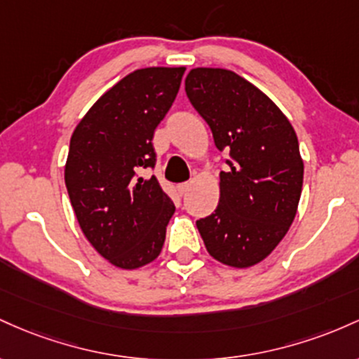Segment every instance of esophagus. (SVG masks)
Here are the masks:
<instances>
[{"label":"esophagus","mask_w":359,"mask_h":359,"mask_svg":"<svg viewBox=\"0 0 359 359\" xmlns=\"http://www.w3.org/2000/svg\"><path fill=\"white\" fill-rule=\"evenodd\" d=\"M191 187H193V181H188V183H183V184H180V187H178V191H180V195H187V193L191 190Z\"/></svg>","instance_id":"obj_1"}]
</instances>
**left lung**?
<instances>
[{
    "mask_svg": "<svg viewBox=\"0 0 359 359\" xmlns=\"http://www.w3.org/2000/svg\"><path fill=\"white\" fill-rule=\"evenodd\" d=\"M184 91L227 151L215 213L196 220L208 255L232 268H251L287 236L299 208L304 159L290 120L259 88L233 71L195 67Z\"/></svg>",
    "mask_w": 359,
    "mask_h": 359,
    "instance_id": "8db88e82",
    "label": "left lung"
}]
</instances>
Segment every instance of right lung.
Returning <instances> with one entry per match:
<instances>
[{"instance_id":"right-lung-1","label":"right lung","mask_w":359,"mask_h":359,"mask_svg":"<svg viewBox=\"0 0 359 359\" xmlns=\"http://www.w3.org/2000/svg\"><path fill=\"white\" fill-rule=\"evenodd\" d=\"M187 67H144L104 91L72 132L64 180L79 227L100 256L139 269L161 255L175 205L156 176L152 137Z\"/></svg>"}]
</instances>
